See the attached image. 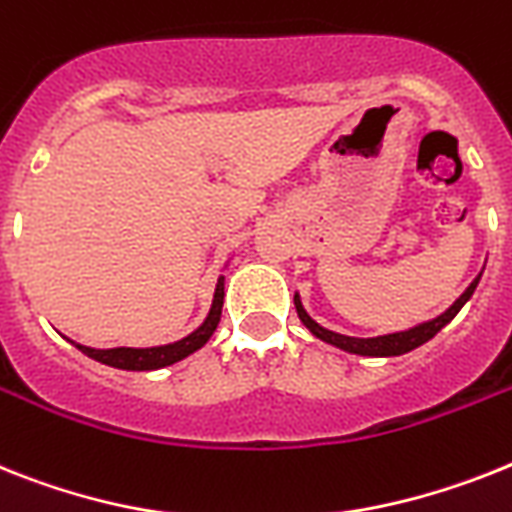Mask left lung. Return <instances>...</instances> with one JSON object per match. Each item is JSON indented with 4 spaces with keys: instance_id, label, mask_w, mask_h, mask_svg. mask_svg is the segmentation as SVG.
I'll return each instance as SVG.
<instances>
[{
    "instance_id": "1",
    "label": "left lung",
    "mask_w": 512,
    "mask_h": 512,
    "mask_svg": "<svg viewBox=\"0 0 512 512\" xmlns=\"http://www.w3.org/2000/svg\"><path fill=\"white\" fill-rule=\"evenodd\" d=\"M479 278H482V273L471 281V286H468L466 291H463L458 299H455L453 304H450L442 315H437L435 320H427V322H419V325H414V328L409 330H401V333H388V336H377V338H354V336H341V333H333V330L322 328V325H317L312 317L307 315V309L302 307V299H299V294H294V304H296V315H299V320L304 322L309 328V333L315 338H320V341L330 343V346H336V349H343L349 351V354H359V356H401V354H409V351L419 349L422 343H427L429 338H435L437 333H440L445 325H448L450 320H453L458 312H461L463 304L471 299V294L476 291V286H479Z\"/></svg>"
}]
</instances>
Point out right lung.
<instances>
[{
	"mask_svg": "<svg viewBox=\"0 0 512 512\" xmlns=\"http://www.w3.org/2000/svg\"><path fill=\"white\" fill-rule=\"evenodd\" d=\"M221 307H223V276L216 283V294H213V304H210L208 317L203 320V325L197 330H192L190 336L182 338V341L166 343V346H150V349H127V346H119V349H90V346H80L75 343L77 349L83 351L85 356L96 359L101 364H109V367L117 369H130V372H148V369H161L169 367L174 362H182L184 356L195 354L197 349H203L205 343L210 341V336L216 333L218 320H221Z\"/></svg>",
	"mask_w": 512,
	"mask_h": 512,
	"instance_id": "add662e5",
	"label": "right lung"
}]
</instances>
